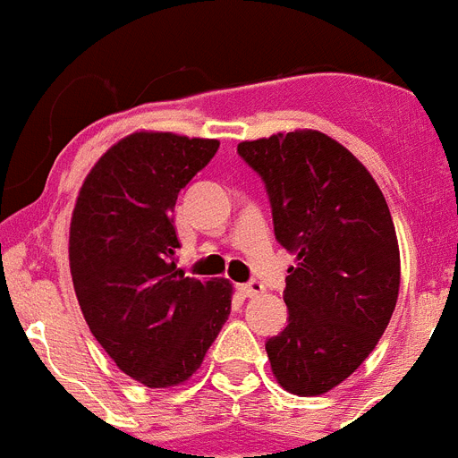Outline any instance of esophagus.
<instances>
[{"label": "esophagus", "mask_w": 458, "mask_h": 458, "mask_svg": "<svg viewBox=\"0 0 458 458\" xmlns=\"http://www.w3.org/2000/svg\"><path fill=\"white\" fill-rule=\"evenodd\" d=\"M237 290H239V294H244L250 299V296L262 294V292H265V285H262V283H258V280H250V283H246V285H239Z\"/></svg>", "instance_id": "obj_1"}]
</instances>
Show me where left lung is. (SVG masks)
Masks as SVG:
<instances>
[{"label":"left lung","instance_id":"left-lung-1","mask_svg":"<svg viewBox=\"0 0 458 458\" xmlns=\"http://www.w3.org/2000/svg\"><path fill=\"white\" fill-rule=\"evenodd\" d=\"M237 152L262 175L276 239L294 255L290 324L267 342L276 381L315 397L377 347L399 296V244L372 173L324 131H278Z\"/></svg>","mask_w":458,"mask_h":458}]
</instances>
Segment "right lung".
Here are the masks:
<instances>
[{"instance_id": "1", "label": "right lung", "mask_w": 458, "mask_h": 458, "mask_svg": "<svg viewBox=\"0 0 458 458\" xmlns=\"http://www.w3.org/2000/svg\"><path fill=\"white\" fill-rule=\"evenodd\" d=\"M216 148V139L131 131L77 193L68 259L81 315L118 369L148 388L187 383L230 315L228 278H189L175 265V200Z\"/></svg>"}]
</instances>
